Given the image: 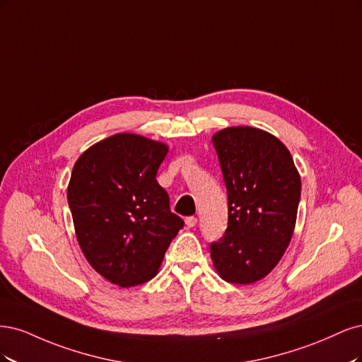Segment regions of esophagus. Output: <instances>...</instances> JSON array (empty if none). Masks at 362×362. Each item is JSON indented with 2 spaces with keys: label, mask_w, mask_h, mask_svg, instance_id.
<instances>
[{
  "label": "esophagus",
  "mask_w": 362,
  "mask_h": 362,
  "mask_svg": "<svg viewBox=\"0 0 362 362\" xmlns=\"http://www.w3.org/2000/svg\"><path fill=\"white\" fill-rule=\"evenodd\" d=\"M185 223H186V226H188L189 228H192V227L197 226V218L195 216H188V218L185 219Z\"/></svg>",
  "instance_id": "obj_1"
}]
</instances>
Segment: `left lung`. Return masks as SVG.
Wrapping results in <instances>:
<instances>
[{
    "label": "left lung",
    "mask_w": 362,
    "mask_h": 362,
    "mask_svg": "<svg viewBox=\"0 0 362 362\" xmlns=\"http://www.w3.org/2000/svg\"><path fill=\"white\" fill-rule=\"evenodd\" d=\"M228 195V227L211 245L216 274L252 284L269 275L293 236L300 176L288 148L259 127L230 126L212 135Z\"/></svg>",
    "instance_id": "1"
}]
</instances>
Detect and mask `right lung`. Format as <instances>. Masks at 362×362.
Here are the masks:
<instances>
[{"label": "right lung", "instance_id": "1", "mask_svg": "<svg viewBox=\"0 0 362 362\" xmlns=\"http://www.w3.org/2000/svg\"><path fill=\"white\" fill-rule=\"evenodd\" d=\"M168 144L120 132L81 155L67 185L78 243L90 266L122 288L158 275L183 221L156 180Z\"/></svg>", "mask_w": 362, "mask_h": 362}]
</instances>
